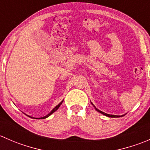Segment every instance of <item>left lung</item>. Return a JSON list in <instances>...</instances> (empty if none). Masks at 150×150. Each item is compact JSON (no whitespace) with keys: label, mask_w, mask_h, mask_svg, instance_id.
<instances>
[{"label":"left lung","mask_w":150,"mask_h":150,"mask_svg":"<svg viewBox=\"0 0 150 150\" xmlns=\"http://www.w3.org/2000/svg\"><path fill=\"white\" fill-rule=\"evenodd\" d=\"M91 103L92 105H93V107H94L95 110H96V111H97V112H100V113H102V115H105V116H107V117H122V116H124V115H110V114H107V113H105V112H102V111H101V110H98V109L96 108V107H95L94 105H93V103H92L91 102Z\"/></svg>","instance_id":"1"}]
</instances>
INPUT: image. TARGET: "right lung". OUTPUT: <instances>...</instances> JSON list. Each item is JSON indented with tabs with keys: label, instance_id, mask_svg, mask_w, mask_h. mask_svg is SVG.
<instances>
[{
	"label": "right lung",
	"instance_id": "add662e5",
	"mask_svg": "<svg viewBox=\"0 0 150 150\" xmlns=\"http://www.w3.org/2000/svg\"><path fill=\"white\" fill-rule=\"evenodd\" d=\"M63 101H64V100H62V102H60V103H59V104H57V106H56V107H54V109H53V110H51V112H49V113H48V115H46V116H44V117H38V118H37V117H31V116H30V115H28V117H31V118H34V119H45V118H46V117H49V116H50V115H51V114H53V113H54V112H56V111H57V110H58V109H59V108L60 105H61V104H62ZM25 115H26V114H25Z\"/></svg>",
	"mask_w": 150,
	"mask_h": 150
}]
</instances>
